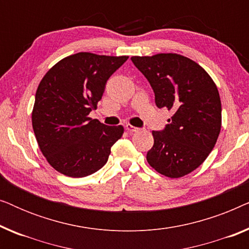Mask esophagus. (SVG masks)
Returning a JSON list of instances; mask_svg holds the SVG:
<instances>
[{"label":"esophagus","mask_w":249,"mask_h":249,"mask_svg":"<svg viewBox=\"0 0 249 249\" xmlns=\"http://www.w3.org/2000/svg\"><path fill=\"white\" fill-rule=\"evenodd\" d=\"M125 129H127V131H129V132H137V131L141 130V129H139V128L134 127V125H131V124H125Z\"/></svg>","instance_id":"34e87169"}]
</instances>
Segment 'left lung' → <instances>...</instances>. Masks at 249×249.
<instances>
[{
  "label": "left lung",
  "mask_w": 249,
  "mask_h": 249,
  "mask_svg": "<svg viewBox=\"0 0 249 249\" xmlns=\"http://www.w3.org/2000/svg\"><path fill=\"white\" fill-rule=\"evenodd\" d=\"M149 81L158 107L173 112L164 130L153 131L148 164L169 178L196 170L215 145L221 130V100L210 74L188 57L176 53L132 56Z\"/></svg>",
  "instance_id": "1"
}]
</instances>
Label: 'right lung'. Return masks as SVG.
<instances>
[{
    "instance_id": "add662e5",
    "label": "right lung",
    "mask_w": 249,
    "mask_h": 249,
    "mask_svg": "<svg viewBox=\"0 0 249 249\" xmlns=\"http://www.w3.org/2000/svg\"><path fill=\"white\" fill-rule=\"evenodd\" d=\"M128 56L80 52L59 61L37 88L32 122L40 152L57 172L83 178L103 168L122 125L88 117Z\"/></svg>"
}]
</instances>
